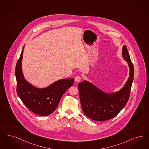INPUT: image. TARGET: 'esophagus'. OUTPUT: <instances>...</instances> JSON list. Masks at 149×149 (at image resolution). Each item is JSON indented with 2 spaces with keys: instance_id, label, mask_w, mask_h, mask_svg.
Instances as JSON below:
<instances>
[{
  "instance_id": "1",
  "label": "esophagus",
  "mask_w": 149,
  "mask_h": 149,
  "mask_svg": "<svg viewBox=\"0 0 149 149\" xmlns=\"http://www.w3.org/2000/svg\"><path fill=\"white\" fill-rule=\"evenodd\" d=\"M81 80V77H80V76H77L76 77H75V81L76 82H79Z\"/></svg>"
}]
</instances>
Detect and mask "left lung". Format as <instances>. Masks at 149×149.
<instances>
[{
  "label": "left lung",
  "instance_id": "obj_1",
  "mask_svg": "<svg viewBox=\"0 0 149 149\" xmlns=\"http://www.w3.org/2000/svg\"><path fill=\"white\" fill-rule=\"evenodd\" d=\"M122 56L129 68L128 79L120 90L104 93L91 82L84 80L78 84L81 108L85 114L96 121H104L116 116L128 101L132 82L134 67L127 47L122 48Z\"/></svg>",
  "mask_w": 149,
  "mask_h": 149
}]
</instances>
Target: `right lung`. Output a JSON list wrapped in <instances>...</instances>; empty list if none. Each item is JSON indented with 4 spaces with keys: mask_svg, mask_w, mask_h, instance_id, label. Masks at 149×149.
I'll list each match as a JSON object with an SVG mask.
<instances>
[{
    "mask_svg": "<svg viewBox=\"0 0 149 149\" xmlns=\"http://www.w3.org/2000/svg\"><path fill=\"white\" fill-rule=\"evenodd\" d=\"M24 47L16 65L17 95L32 112L42 116H48L56 110L63 94L74 84V79H61L42 88L35 87L26 80L22 72Z\"/></svg>",
    "mask_w": 149,
    "mask_h": 149,
    "instance_id": "add662e5",
    "label": "right lung"
}]
</instances>
